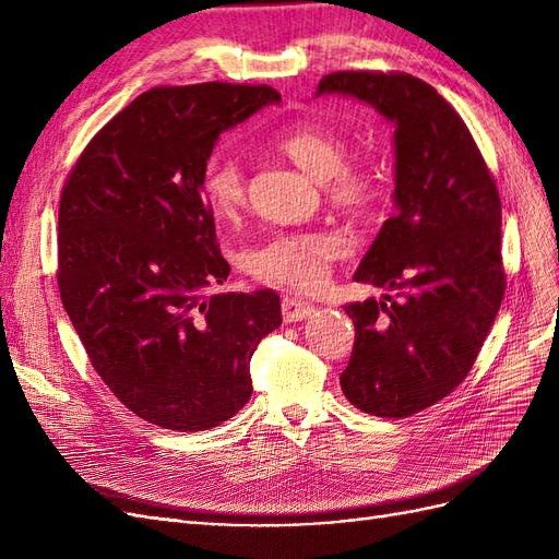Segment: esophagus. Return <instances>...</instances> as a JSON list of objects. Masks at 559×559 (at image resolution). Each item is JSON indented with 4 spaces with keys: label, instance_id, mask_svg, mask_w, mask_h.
<instances>
[{
    "label": "esophagus",
    "instance_id": "1",
    "mask_svg": "<svg viewBox=\"0 0 559 559\" xmlns=\"http://www.w3.org/2000/svg\"><path fill=\"white\" fill-rule=\"evenodd\" d=\"M312 312H314V306H310V302H306V300L294 298V296L282 298L284 321H302V319H308Z\"/></svg>",
    "mask_w": 559,
    "mask_h": 559
}]
</instances>
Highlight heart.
Here are the masks:
<instances>
[{"instance_id": "1", "label": "heart", "mask_w": 559, "mask_h": 559, "mask_svg": "<svg viewBox=\"0 0 559 559\" xmlns=\"http://www.w3.org/2000/svg\"><path fill=\"white\" fill-rule=\"evenodd\" d=\"M270 146L298 165L317 181L335 210L359 216L380 200V181L368 167L347 163L349 148L341 134L317 123H300L280 130ZM202 195L222 218H235L247 205L242 165L228 154H214L202 165ZM343 257V242L331 233H275L247 253V270L253 280L296 292L324 286L333 263Z\"/></svg>"}]
</instances>
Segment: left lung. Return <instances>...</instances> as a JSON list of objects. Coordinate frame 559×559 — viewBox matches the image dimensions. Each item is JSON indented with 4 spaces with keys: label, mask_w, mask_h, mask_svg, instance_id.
<instances>
[{
    "label": "left lung",
    "mask_w": 559,
    "mask_h": 559,
    "mask_svg": "<svg viewBox=\"0 0 559 559\" xmlns=\"http://www.w3.org/2000/svg\"><path fill=\"white\" fill-rule=\"evenodd\" d=\"M343 93L396 123V214L354 280L396 296L349 302L343 394L376 417H408L452 394L478 359L506 292L497 181L462 116L405 72H333Z\"/></svg>",
    "instance_id": "left-lung-1"
}]
</instances>
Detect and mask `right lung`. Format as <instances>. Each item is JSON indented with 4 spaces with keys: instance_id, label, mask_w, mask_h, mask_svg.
<instances>
[{
    "instance_id": "obj_1",
    "label": "right lung",
    "mask_w": 559,
    "mask_h": 559,
    "mask_svg": "<svg viewBox=\"0 0 559 559\" xmlns=\"http://www.w3.org/2000/svg\"><path fill=\"white\" fill-rule=\"evenodd\" d=\"M270 86H156L81 151L60 193L58 289L97 376L138 417L205 431L251 396L249 361L282 324L280 296L212 294L230 265L202 195L218 134Z\"/></svg>"
}]
</instances>
